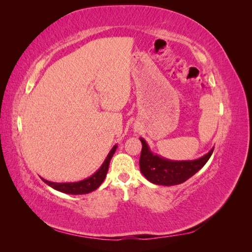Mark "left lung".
Returning a JSON list of instances; mask_svg holds the SVG:
<instances>
[{"mask_svg":"<svg viewBox=\"0 0 252 252\" xmlns=\"http://www.w3.org/2000/svg\"><path fill=\"white\" fill-rule=\"evenodd\" d=\"M142 153L140 158V169L142 174L153 184L172 186L184 183L186 180L197 173L207 163L213 153L210 152L195 160H170L154 154L143 137Z\"/></svg>","mask_w":252,"mask_h":252,"instance_id":"1","label":"left lung"}]
</instances>
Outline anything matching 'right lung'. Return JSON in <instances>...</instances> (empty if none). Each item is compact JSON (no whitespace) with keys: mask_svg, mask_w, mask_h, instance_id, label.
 Listing matches in <instances>:
<instances>
[{"mask_svg":"<svg viewBox=\"0 0 252 252\" xmlns=\"http://www.w3.org/2000/svg\"><path fill=\"white\" fill-rule=\"evenodd\" d=\"M117 145L111 148V151L109 154L107 155V157L105 159V161L103 164L100 165V168L96 171V172L91 175L90 178L84 179L82 181L79 182H72V183H56V182H51L44 180L43 178H41L42 181L46 183L49 186H51L52 189H54L58 191H62L63 194H69V195H83V194H89V192L93 191L95 189H97L100 186V184L103 183L107 171H108L109 168V162L114 156V154L117 149Z\"/></svg>","mask_w":252,"mask_h":252,"instance_id":"right-lung-1","label":"right lung"}]
</instances>
